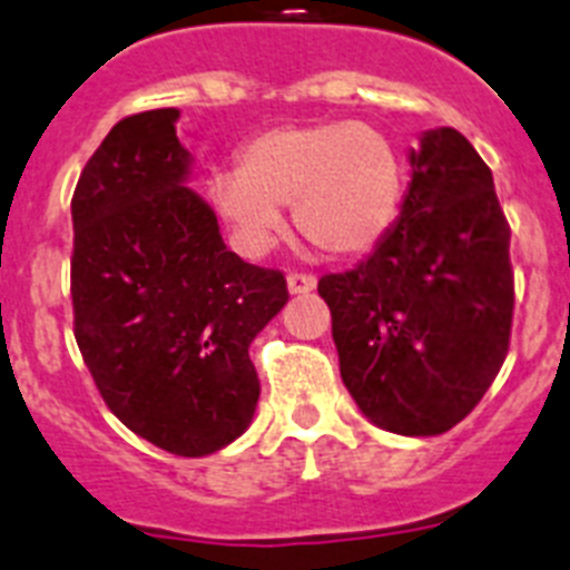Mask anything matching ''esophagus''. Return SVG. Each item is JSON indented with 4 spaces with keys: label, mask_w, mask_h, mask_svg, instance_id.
I'll return each instance as SVG.
<instances>
[{
    "label": "esophagus",
    "mask_w": 570,
    "mask_h": 570,
    "mask_svg": "<svg viewBox=\"0 0 570 570\" xmlns=\"http://www.w3.org/2000/svg\"><path fill=\"white\" fill-rule=\"evenodd\" d=\"M315 275H309V272H289L286 275V286H289L292 295H306V292L315 289Z\"/></svg>",
    "instance_id": "34e87169"
}]
</instances>
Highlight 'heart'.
<instances>
[{"label":"heart","instance_id":"heart-1","mask_svg":"<svg viewBox=\"0 0 570 570\" xmlns=\"http://www.w3.org/2000/svg\"><path fill=\"white\" fill-rule=\"evenodd\" d=\"M209 195L246 252L269 249L292 206L306 244L361 257L393 229L404 171L393 142L361 122L278 126L237 148L235 171H217Z\"/></svg>","mask_w":570,"mask_h":570}]
</instances>
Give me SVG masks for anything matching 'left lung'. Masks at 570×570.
I'll list each match as a JSON object with an SVG mask.
<instances>
[{"instance_id": "1", "label": "left lung", "mask_w": 570, "mask_h": 570, "mask_svg": "<svg viewBox=\"0 0 570 570\" xmlns=\"http://www.w3.org/2000/svg\"><path fill=\"white\" fill-rule=\"evenodd\" d=\"M387 237L355 269L324 275L341 379L370 422L439 435L497 379L511 346V226L468 137L435 128Z\"/></svg>"}]
</instances>
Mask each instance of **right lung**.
Masks as SVG:
<instances>
[{"mask_svg":"<svg viewBox=\"0 0 570 570\" xmlns=\"http://www.w3.org/2000/svg\"><path fill=\"white\" fill-rule=\"evenodd\" d=\"M177 108L122 117L71 197L73 338L102 402L175 456L244 433L261 381L249 344L289 301L284 272L226 249L183 186Z\"/></svg>","mask_w":570,"mask_h":570,"instance_id":"obj_1","label":"right lung"}]
</instances>
